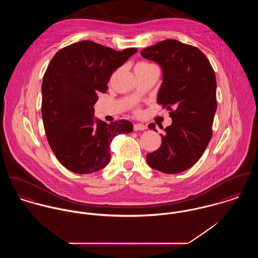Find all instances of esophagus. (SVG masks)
Returning a JSON list of instances; mask_svg holds the SVG:
<instances>
[{
  "instance_id": "obj_1",
  "label": "esophagus",
  "mask_w": 258,
  "mask_h": 258,
  "mask_svg": "<svg viewBox=\"0 0 258 258\" xmlns=\"http://www.w3.org/2000/svg\"><path fill=\"white\" fill-rule=\"evenodd\" d=\"M133 128H134V131H140V130L147 129V126L144 124H141V123H136V124H134Z\"/></svg>"
}]
</instances>
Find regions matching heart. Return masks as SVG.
<instances>
[{"label": "heart", "instance_id": "obj_1", "mask_svg": "<svg viewBox=\"0 0 258 258\" xmlns=\"http://www.w3.org/2000/svg\"><path fill=\"white\" fill-rule=\"evenodd\" d=\"M147 66H150V63H147V62H140V63H138L136 67H147Z\"/></svg>", "mask_w": 258, "mask_h": 258}]
</instances>
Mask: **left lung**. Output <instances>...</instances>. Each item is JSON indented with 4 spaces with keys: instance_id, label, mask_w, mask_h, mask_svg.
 Wrapping results in <instances>:
<instances>
[{
    "instance_id": "1",
    "label": "left lung",
    "mask_w": 258,
    "mask_h": 258,
    "mask_svg": "<svg viewBox=\"0 0 258 258\" xmlns=\"http://www.w3.org/2000/svg\"><path fill=\"white\" fill-rule=\"evenodd\" d=\"M163 73L157 102L171 111L173 122L161 134L162 144L148 154V165L166 174L184 172L204 154L213 135L217 80L207 56L196 46L166 39L142 49ZM155 128V124L148 126Z\"/></svg>"
}]
</instances>
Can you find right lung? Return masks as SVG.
I'll list each match as a JSON object with an SVG mask.
<instances>
[{"instance_id": "add662e5", "label": "right lung", "mask_w": 258, "mask_h": 258, "mask_svg": "<svg viewBox=\"0 0 258 258\" xmlns=\"http://www.w3.org/2000/svg\"><path fill=\"white\" fill-rule=\"evenodd\" d=\"M137 48L116 51L91 40L58 50L45 71L41 85V115L47 142L70 171L90 174L110 161V144L117 134L133 131L119 120L107 124L94 117L98 93H105L111 74Z\"/></svg>"}]
</instances>
